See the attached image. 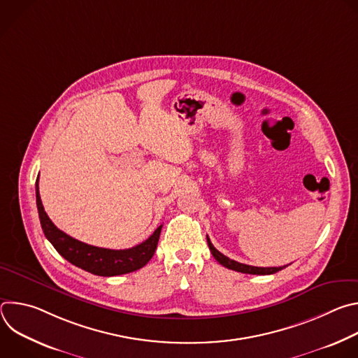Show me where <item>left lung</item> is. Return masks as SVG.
Listing matches in <instances>:
<instances>
[{
	"label": "left lung",
	"instance_id": "left-lung-1",
	"mask_svg": "<svg viewBox=\"0 0 358 358\" xmlns=\"http://www.w3.org/2000/svg\"><path fill=\"white\" fill-rule=\"evenodd\" d=\"M207 242H208V246H210V250L213 253V257L225 268L228 269H232V271H236V272H241V273H249V275H272V273H276L282 269H285L286 266H279V268H258V266H250V265H245V264H239L234 259H229L228 257H225L224 253H221L218 249H215V246L211 243L210 238L207 236Z\"/></svg>",
	"mask_w": 358,
	"mask_h": 358
}]
</instances>
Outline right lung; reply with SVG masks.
Instances as JSON below:
<instances>
[{
    "label": "right lung",
    "instance_id": "right-lung-1",
    "mask_svg": "<svg viewBox=\"0 0 358 358\" xmlns=\"http://www.w3.org/2000/svg\"><path fill=\"white\" fill-rule=\"evenodd\" d=\"M35 192L39 221L46 239L72 265L97 276H117L143 268L155 255L163 225H160L144 242L133 248L117 250L97 248L69 236L64 231L58 229L54 222L49 220L39 196L38 178L35 184Z\"/></svg>",
    "mask_w": 358,
    "mask_h": 358
}]
</instances>
